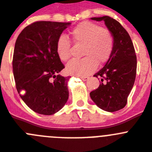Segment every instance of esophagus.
Returning <instances> with one entry per match:
<instances>
[{
  "mask_svg": "<svg viewBox=\"0 0 152 152\" xmlns=\"http://www.w3.org/2000/svg\"><path fill=\"white\" fill-rule=\"evenodd\" d=\"M88 76H80V79H82V80H83V81H86V80H88Z\"/></svg>",
  "mask_w": 152,
  "mask_h": 152,
  "instance_id": "esophagus-1",
  "label": "esophagus"
}]
</instances>
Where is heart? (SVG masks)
Masks as SVG:
<instances>
[{
    "label": "heart",
    "instance_id": "b5f03b06",
    "mask_svg": "<svg viewBox=\"0 0 152 152\" xmlns=\"http://www.w3.org/2000/svg\"><path fill=\"white\" fill-rule=\"evenodd\" d=\"M76 44L84 45L80 60H73L66 66L70 75L86 76L96 69L98 64L108 61L114 46V38L108 29L91 22H83L71 31ZM71 42L65 36H60L56 43V50L60 59L66 61L71 57Z\"/></svg>",
    "mask_w": 152,
    "mask_h": 152
}]
</instances>
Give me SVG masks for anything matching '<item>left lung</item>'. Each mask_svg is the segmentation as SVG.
Returning a JSON list of instances; mask_svg holds the SVG:
<instances>
[{
  "label": "left lung",
  "mask_w": 152,
  "mask_h": 152,
  "mask_svg": "<svg viewBox=\"0 0 152 152\" xmlns=\"http://www.w3.org/2000/svg\"><path fill=\"white\" fill-rule=\"evenodd\" d=\"M91 20L104 22L114 38V46L108 61L94 75L102 77V83L90 92V97L102 110L117 111L126 104L136 79L137 61L133 44L126 30L114 19L104 16Z\"/></svg>",
  "instance_id": "obj_1"
}]
</instances>
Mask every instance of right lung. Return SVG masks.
Returning a JSON list of instances; mask_svg holds the SVG:
<instances>
[{"instance_id": "add662e5", "label": "right lung", "mask_w": 152, "mask_h": 152, "mask_svg": "<svg viewBox=\"0 0 152 152\" xmlns=\"http://www.w3.org/2000/svg\"><path fill=\"white\" fill-rule=\"evenodd\" d=\"M70 23L39 21L26 27L15 43L13 72L17 91L33 111L51 115L69 98V77L61 76L64 68L56 43Z\"/></svg>"}]
</instances>
